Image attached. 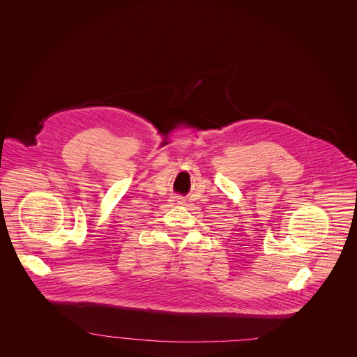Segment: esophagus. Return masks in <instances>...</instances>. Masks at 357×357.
I'll return each instance as SVG.
<instances>
[{"mask_svg": "<svg viewBox=\"0 0 357 357\" xmlns=\"http://www.w3.org/2000/svg\"><path fill=\"white\" fill-rule=\"evenodd\" d=\"M174 202L178 204H185V198H183V197H181V195H178V197H175V198H174Z\"/></svg>", "mask_w": 357, "mask_h": 357, "instance_id": "esophagus-1", "label": "esophagus"}]
</instances>
